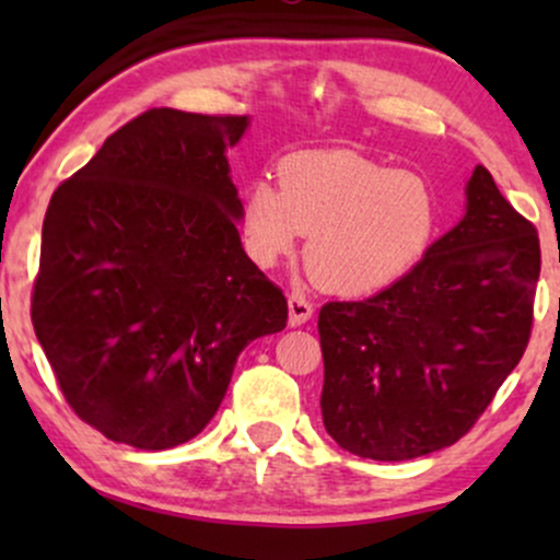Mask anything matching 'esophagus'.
<instances>
[{
  "label": "esophagus",
  "instance_id": "esophagus-1",
  "mask_svg": "<svg viewBox=\"0 0 560 560\" xmlns=\"http://www.w3.org/2000/svg\"><path fill=\"white\" fill-rule=\"evenodd\" d=\"M311 316H313V302L300 292L289 294V324L302 326L311 320Z\"/></svg>",
  "mask_w": 560,
  "mask_h": 560
}]
</instances>
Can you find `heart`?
<instances>
[{"label":"heart","mask_w":560,"mask_h":560,"mask_svg":"<svg viewBox=\"0 0 560 560\" xmlns=\"http://www.w3.org/2000/svg\"><path fill=\"white\" fill-rule=\"evenodd\" d=\"M440 205L419 173L392 171L352 150L281 160L279 186L260 178L242 199L247 255L273 266L307 234V273L324 289L365 294L402 279L434 240Z\"/></svg>","instance_id":"heart-1"}]
</instances>
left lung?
Wrapping results in <instances>:
<instances>
[{
    "label": "left lung",
    "instance_id": "8db88e82",
    "mask_svg": "<svg viewBox=\"0 0 560 560\" xmlns=\"http://www.w3.org/2000/svg\"><path fill=\"white\" fill-rule=\"evenodd\" d=\"M537 279V229L477 165L466 215L402 279L320 307L326 432L374 460L458 442L522 361Z\"/></svg>",
    "mask_w": 560,
    "mask_h": 560
}]
</instances>
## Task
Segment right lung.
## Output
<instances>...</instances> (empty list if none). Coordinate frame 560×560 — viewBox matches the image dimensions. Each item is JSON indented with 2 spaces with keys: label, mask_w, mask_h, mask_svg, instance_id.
<instances>
[{
  "label": "right lung",
  "mask_w": 560,
  "mask_h": 560,
  "mask_svg": "<svg viewBox=\"0 0 560 560\" xmlns=\"http://www.w3.org/2000/svg\"><path fill=\"white\" fill-rule=\"evenodd\" d=\"M247 126L155 107L49 199L31 320L68 405L107 440L189 442L244 347L287 326V298L236 231L226 150Z\"/></svg>",
  "instance_id": "right-lung-1"
}]
</instances>
